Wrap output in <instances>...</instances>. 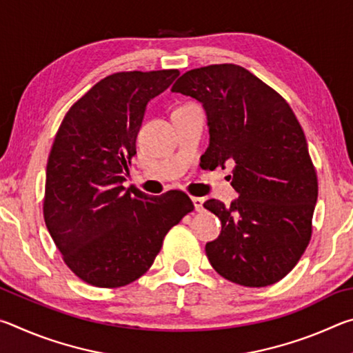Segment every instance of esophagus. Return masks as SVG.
Segmentation results:
<instances>
[{
	"label": "esophagus",
	"instance_id": "1",
	"mask_svg": "<svg viewBox=\"0 0 353 353\" xmlns=\"http://www.w3.org/2000/svg\"><path fill=\"white\" fill-rule=\"evenodd\" d=\"M191 201H193V205H194L196 212L204 210V198H191Z\"/></svg>",
	"mask_w": 353,
	"mask_h": 353
}]
</instances>
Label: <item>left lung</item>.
<instances>
[{
    "mask_svg": "<svg viewBox=\"0 0 353 353\" xmlns=\"http://www.w3.org/2000/svg\"><path fill=\"white\" fill-rule=\"evenodd\" d=\"M171 92L204 107L207 168L234 165L238 199L229 207L204 202L221 219V235L205 244L208 261L238 285L279 282L308 246L318 201V177L294 112L276 90L234 63L190 70Z\"/></svg>",
    "mask_w": 353,
    "mask_h": 353,
    "instance_id": "left-lung-1",
    "label": "left lung"
}]
</instances>
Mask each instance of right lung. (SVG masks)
Returning a JSON list of instances; mask_svg holds the SVG:
<instances>
[{"instance_id": "1", "label": "right lung", "mask_w": 353, "mask_h": 353, "mask_svg": "<svg viewBox=\"0 0 353 353\" xmlns=\"http://www.w3.org/2000/svg\"><path fill=\"white\" fill-rule=\"evenodd\" d=\"M179 70L104 77L71 105L46 165L43 216L63 261L83 282L118 288L145 274L165 235L194 205L182 191L149 196L123 182L146 105Z\"/></svg>"}]
</instances>
